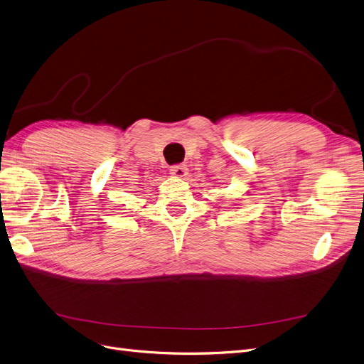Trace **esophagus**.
<instances>
[{
    "mask_svg": "<svg viewBox=\"0 0 364 364\" xmlns=\"http://www.w3.org/2000/svg\"><path fill=\"white\" fill-rule=\"evenodd\" d=\"M169 172H171V175H173V177L183 178V177H186L187 173H189V169H187V166H186V165L180 164V165H173V166H171Z\"/></svg>",
    "mask_w": 364,
    "mask_h": 364,
    "instance_id": "obj_1",
    "label": "esophagus"
}]
</instances>
